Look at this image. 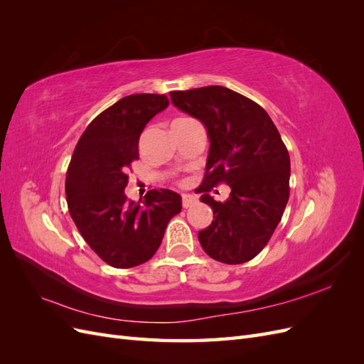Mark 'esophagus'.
<instances>
[{"mask_svg":"<svg viewBox=\"0 0 364 364\" xmlns=\"http://www.w3.org/2000/svg\"><path fill=\"white\" fill-rule=\"evenodd\" d=\"M196 203H197V199H196L194 196H190V194H183L182 196V206L183 208H191Z\"/></svg>","mask_w":364,"mask_h":364,"instance_id":"obj_1","label":"esophagus"}]
</instances>
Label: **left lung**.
Wrapping results in <instances>:
<instances>
[{
    "instance_id": "left-lung-1",
    "label": "left lung",
    "mask_w": 364,
    "mask_h": 364,
    "mask_svg": "<svg viewBox=\"0 0 364 364\" xmlns=\"http://www.w3.org/2000/svg\"><path fill=\"white\" fill-rule=\"evenodd\" d=\"M173 105L206 127L209 151L200 200L214 220L199 230L209 257L243 264L269 243L290 196V156L277 126L264 109L225 86L170 92ZM231 186L230 199L217 203L208 191Z\"/></svg>"
}]
</instances>
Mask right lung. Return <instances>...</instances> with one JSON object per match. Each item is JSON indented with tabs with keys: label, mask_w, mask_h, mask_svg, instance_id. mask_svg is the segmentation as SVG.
Masks as SVG:
<instances>
[{
	"label": "right lung",
	"mask_w": 364,
	"mask_h": 364,
	"mask_svg": "<svg viewBox=\"0 0 364 364\" xmlns=\"http://www.w3.org/2000/svg\"><path fill=\"white\" fill-rule=\"evenodd\" d=\"M167 106L165 95L123 97L91 121L73 153L65 181L70 214L90 247L117 269L155 255L165 228L182 209L171 190H150L142 203L124 194L142 130Z\"/></svg>",
	"instance_id": "right-lung-1"
}]
</instances>
